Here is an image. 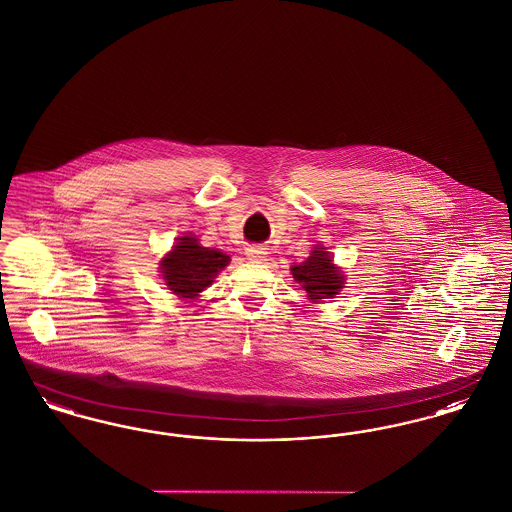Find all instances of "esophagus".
<instances>
[{"mask_svg":"<svg viewBox=\"0 0 512 512\" xmlns=\"http://www.w3.org/2000/svg\"><path fill=\"white\" fill-rule=\"evenodd\" d=\"M247 259L253 263H261L267 259V249L265 247H249L247 249Z\"/></svg>","mask_w":512,"mask_h":512,"instance_id":"1","label":"esophagus"}]
</instances>
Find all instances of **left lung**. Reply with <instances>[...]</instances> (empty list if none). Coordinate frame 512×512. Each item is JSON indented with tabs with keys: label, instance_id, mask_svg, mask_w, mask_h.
<instances>
[{
	"label": "left lung",
	"instance_id": "1",
	"mask_svg": "<svg viewBox=\"0 0 512 512\" xmlns=\"http://www.w3.org/2000/svg\"><path fill=\"white\" fill-rule=\"evenodd\" d=\"M293 278L305 288L307 297L313 301H322L334 297L343 288V276L332 265V259L326 251L315 249L311 257L292 267Z\"/></svg>",
	"mask_w": 512,
	"mask_h": 512
}]
</instances>
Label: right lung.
<instances>
[{
    "mask_svg": "<svg viewBox=\"0 0 512 512\" xmlns=\"http://www.w3.org/2000/svg\"><path fill=\"white\" fill-rule=\"evenodd\" d=\"M228 263L230 257L219 249L203 247L192 236H184L161 261V272L169 290L178 297L194 299Z\"/></svg>",
    "mask_w": 512,
    "mask_h": 512,
    "instance_id": "right-lung-1",
    "label": "right lung"
}]
</instances>
